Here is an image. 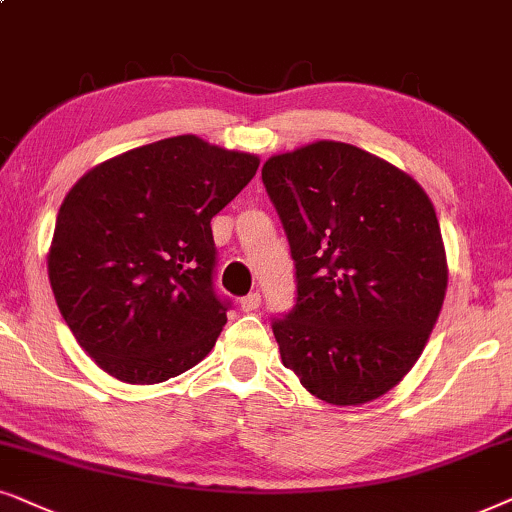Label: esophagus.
I'll use <instances>...</instances> for the list:
<instances>
[{"mask_svg": "<svg viewBox=\"0 0 512 512\" xmlns=\"http://www.w3.org/2000/svg\"><path fill=\"white\" fill-rule=\"evenodd\" d=\"M260 304H262L260 292H250L248 297H243V299H241V311H245V313H252V311L260 309Z\"/></svg>", "mask_w": 512, "mask_h": 512, "instance_id": "1", "label": "esophagus"}]
</instances>
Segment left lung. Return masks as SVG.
Wrapping results in <instances>:
<instances>
[{
  "instance_id": "left-lung-1",
  "label": "left lung",
  "mask_w": 512,
  "mask_h": 512,
  "mask_svg": "<svg viewBox=\"0 0 512 512\" xmlns=\"http://www.w3.org/2000/svg\"><path fill=\"white\" fill-rule=\"evenodd\" d=\"M262 180L290 241L297 304L274 320L283 365L330 405H365L417 363L447 292L424 187L335 140L276 154Z\"/></svg>"
}]
</instances>
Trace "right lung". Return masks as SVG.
Returning a JSON list of instances; mask_svg holds the SVG:
<instances>
[{
	"instance_id": "add662e5",
	"label": "right lung",
	"mask_w": 512,
	"mask_h": 512,
	"mask_svg": "<svg viewBox=\"0 0 512 512\" xmlns=\"http://www.w3.org/2000/svg\"><path fill=\"white\" fill-rule=\"evenodd\" d=\"M260 156L175 135L81 175L58 210L49 281L81 349L126 384L201 363L227 323L210 220Z\"/></svg>"
}]
</instances>
